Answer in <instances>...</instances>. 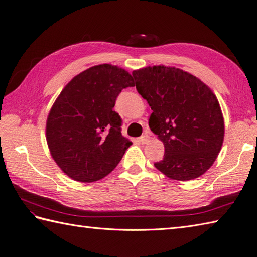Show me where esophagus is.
<instances>
[{
  "instance_id": "34e87169",
  "label": "esophagus",
  "mask_w": 257,
  "mask_h": 257,
  "mask_svg": "<svg viewBox=\"0 0 257 257\" xmlns=\"http://www.w3.org/2000/svg\"><path fill=\"white\" fill-rule=\"evenodd\" d=\"M149 139H150V137L148 135H143L141 138H139V141H141V143H143V144H147L148 142H149Z\"/></svg>"
}]
</instances>
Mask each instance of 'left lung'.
<instances>
[{
	"mask_svg": "<svg viewBox=\"0 0 257 257\" xmlns=\"http://www.w3.org/2000/svg\"><path fill=\"white\" fill-rule=\"evenodd\" d=\"M132 74L152 109L149 126L165 147L164 158L154 166L179 181L204 175L224 141L223 113L213 92L176 67L148 66Z\"/></svg>",
	"mask_w": 257,
	"mask_h": 257,
	"instance_id": "obj_1",
	"label": "left lung"
}]
</instances>
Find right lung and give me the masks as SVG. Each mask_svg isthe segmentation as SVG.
Returning <instances> with one entry per match:
<instances>
[{"label":"right lung","instance_id":"right-lung-1","mask_svg":"<svg viewBox=\"0 0 257 257\" xmlns=\"http://www.w3.org/2000/svg\"><path fill=\"white\" fill-rule=\"evenodd\" d=\"M134 87L125 69L100 64L75 76L52 105L46 139L52 159L69 178L94 182L111 173L132 145L113 110L120 92Z\"/></svg>","mask_w":257,"mask_h":257}]
</instances>
